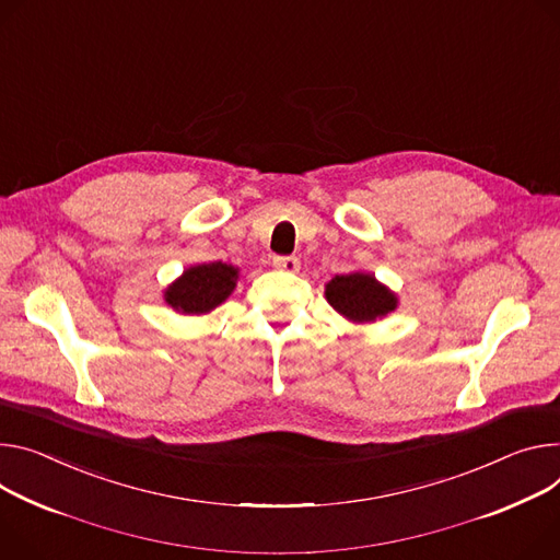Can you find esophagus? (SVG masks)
<instances>
[{"mask_svg": "<svg viewBox=\"0 0 560 560\" xmlns=\"http://www.w3.org/2000/svg\"><path fill=\"white\" fill-rule=\"evenodd\" d=\"M272 266H275L277 270H283V272H299V268H301V264H299L296 257H275V259H272Z\"/></svg>", "mask_w": 560, "mask_h": 560, "instance_id": "34e87169", "label": "esophagus"}]
</instances>
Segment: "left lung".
I'll return each mask as SVG.
<instances>
[{
    "label": "left lung",
    "mask_w": 560,
    "mask_h": 560,
    "mask_svg": "<svg viewBox=\"0 0 560 560\" xmlns=\"http://www.w3.org/2000/svg\"><path fill=\"white\" fill-rule=\"evenodd\" d=\"M330 306L348 322L369 324L397 308V296L369 272L337 275L326 285Z\"/></svg>",
    "instance_id": "obj_1"
}]
</instances>
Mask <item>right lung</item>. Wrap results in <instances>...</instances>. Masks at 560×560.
Returning <instances> with one entry per match:
<instances>
[{"instance_id": "obj_1", "label": "right lung", "mask_w": 560, "mask_h": 560, "mask_svg": "<svg viewBox=\"0 0 560 560\" xmlns=\"http://www.w3.org/2000/svg\"><path fill=\"white\" fill-rule=\"evenodd\" d=\"M236 279L238 268L223 261L191 266L165 290V301L176 313L206 315L232 294Z\"/></svg>"}]
</instances>
